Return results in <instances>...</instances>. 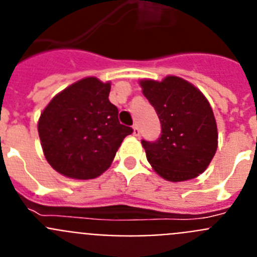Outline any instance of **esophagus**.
<instances>
[{"label":"esophagus","instance_id":"1","mask_svg":"<svg viewBox=\"0 0 257 257\" xmlns=\"http://www.w3.org/2000/svg\"><path fill=\"white\" fill-rule=\"evenodd\" d=\"M133 128H134V135L135 136H139L140 135V128H139V126H138V124H134L133 126Z\"/></svg>","mask_w":257,"mask_h":257}]
</instances>
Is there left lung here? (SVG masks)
<instances>
[{"mask_svg": "<svg viewBox=\"0 0 257 257\" xmlns=\"http://www.w3.org/2000/svg\"><path fill=\"white\" fill-rule=\"evenodd\" d=\"M140 86L162 128L156 142L142 140L148 162L169 181L197 178L217 149L216 119L208 100L196 86L176 76L161 82L143 79Z\"/></svg>", "mask_w": 257, "mask_h": 257, "instance_id": "1", "label": "left lung"}]
</instances>
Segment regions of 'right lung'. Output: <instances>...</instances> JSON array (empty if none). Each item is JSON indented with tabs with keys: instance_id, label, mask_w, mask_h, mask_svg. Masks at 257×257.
<instances>
[{
	"instance_id": "1",
	"label": "right lung",
	"mask_w": 257,
	"mask_h": 257,
	"mask_svg": "<svg viewBox=\"0 0 257 257\" xmlns=\"http://www.w3.org/2000/svg\"><path fill=\"white\" fill-rule=\"evenodd\" d=\"M110 82L86 77L52 97L38 119L45 158L67 178L87 180L112 165L133 128L119 123L109 101Z\"/></svg>"
}]
</instances>
